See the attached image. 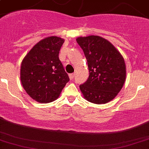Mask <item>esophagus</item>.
Instances as JSON below:
<instances>
[{
  "label": "esophagus",
  "instance_id": "obj_1",
  "mask_svg": "<svg viewBox=\"0 0 149 149\" xmlns=\"http://www.w3.org/2000/svg\"><path fill=\"white\" fill-rule=\"evenodd\" d=\"M74 76H75L74 73H70V74H69L70 80H73V78H74Z\"/></svg>",
  "mask_w": 149,
  "mask_h": 149
}]
</instances>
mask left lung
<instances>
[{"label":"left lung","instance_id":"left-lung-1","mask_svg":"<svg viewBox=\"0 0 149 149\" xmlns=\"http://www.w3.org/2000/svg\"><path fill=\"white\" fill-rule=\"evenodd\" d=\"M88 61L89 77L80 85L83 97L95 104L112 100L126 79L125 59L108 40L97 35L76 39Z\"/></svg>","mask_w":149,"mask_h":149}]
</instances>
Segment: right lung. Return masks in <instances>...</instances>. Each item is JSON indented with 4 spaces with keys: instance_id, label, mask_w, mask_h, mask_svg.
<instances>
[{
    "instance_id": "right-lung-1",
    "label": "right lung",
    "mask_w": 149,
    "mask_h": 149,
    "mask_svg": "<svg viewBox=\"0 0 149 149\" xmlns=\"http://www.w3.org/2000/svg\"><path fill=\"white\" fill-rule=\"evenodd\" d=\"M63 42V39L56 36L46 37L31 49L21 63L22 87L40 103L56 100L69 81L58 58Z\"/></svg>"
}]
</instances>
